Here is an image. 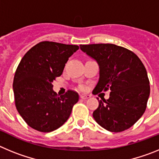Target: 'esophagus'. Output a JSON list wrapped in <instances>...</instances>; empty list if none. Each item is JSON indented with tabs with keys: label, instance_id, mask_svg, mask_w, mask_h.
<instances>
[{
	"label": "esophagus",
	"instance_id": "34e87169",
	"mask_svg": "<svg viewBox=\"0 0 159 159\" xmlns=\"http://www.w3.org/2000/svg\"><path fill=\"white\" fill-rule=\"evenodd\" d=\"M90 97H91V95H84V94L80 95V98L82 99H89Z\"/></svg>",
	"mask_w": 159,
	"mask_h": 159
}]
</instances>
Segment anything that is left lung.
Returning a JSON list of instances; mask_svg holds the SVG:
<instances>
[{
  "label": "left lung",
  "mask_w": 159,
  "mask_h": 159,
  "mask_svg": "<svg viewBox=\"0 0 159 159\" xmlns=\"http://www.w3.org/2000/svg\"><path fill=\"white\" fill-rule=\"evenodd\" d=\"M80 47L99 65V79L94 92L111 91L109 99L99 100L93 112L95 120L111 132L130 128L145 112L150 96V82L143 64L133 52L112 43Z\"/></svg>",
  "instance_id": "obj_1"
}]
</instances>
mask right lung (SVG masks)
<instances>
[{
	"label": "right lung",
	"instance_id": "add662e5",
	"mask_svg": "<svg viewBox=\"0 0 159 159\" xmlns=\"http://www.w3.org/2000/svg\"><path fill=\"white\" fill-rule=\"evenodd\" d=\"M79 49L71 44L43 41L29 49L14 75L13 88L17 111L29 127L51 132L67 120L79 95L73 91L58 96L52 82L61 75L68 58Z\"/></svg>",
	"mask_w": 159,
	"mask_h": 159
}]
</instances>
